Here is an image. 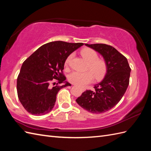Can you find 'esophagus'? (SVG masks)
<instances>
[{"instance_id": "34e87169", "label": "esophagus", "mask_w": 151, "mask_h": 151, "mask_svg": "<svg viewBox=\"0 0 151 151\" xmlns=\"http://www.w3.org/2000/svg\"><path fill=\"white\" fill-rule=\"evenodd\" d=\"M83 91H84V90H83Z\"/></svg>"}]
</instances>
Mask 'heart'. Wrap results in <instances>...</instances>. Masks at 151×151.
Masks as SVG:
<instances>
[{
  "label": "heart",
  "mask_w": 151,
  "mask_h": 151,
  "mask_svg": "<svg viewBox=\"0 0 151 151\" xmlns=\"http://www.w3.org/2000/svg\"><path fill=\"white\" fill-rule=\"evenodd\" d=\"M81 54L86 61L88 63V68L91 70V72L87 71L81 72L75 71L72 72L68 76V80L70 83L80 86H84L85 85L91 83L93 79V76L96 79H99L102 77L106 72V66L105 63L103 60L98 59V55L95 50L93 49L86 48L81 51ZM73 54L71 53L68 56L65 60V66L68 67L70 63L73 58Z\"/></svg>",
  "instance_id": "1"
}]
</instances>
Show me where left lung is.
<instances>
[{"label":"left lung","mask_w":151,"mask_h":151,"mask_svg":"<svg viewBox=\"0 0 151 151\" xmlns=\"http://www.w3.org/2000/svg\"><path fill=\"white\" fill-rule=\"evenodd\" d=\"M96 50L105 59V78L94 85V91L87 90L76 99L83 109L93 114H100L112 109L121 100L129 84L130 68L128 61L112 46L105 44H85Z\"/></svg>","instance_id":"1"}]
</instances>
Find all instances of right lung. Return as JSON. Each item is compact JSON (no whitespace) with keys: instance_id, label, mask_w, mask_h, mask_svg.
Masks as SVG:
<instances>
[{"instance_id":"obj_1","label":"right lung","mask_w":151,"mask_h":151,"mask_svg":"<svg viewBox=\"0 0 151 151\" xmlns=\"http://www.w3.org/2000/svg\"><path fill=\"white\" fill-rule=\"evenodd\" d=\"M83 45L82 42H50L25 60L17 78V90L19 101L26 111L35 116L51 111L58 92L71 86L65 81L63 73L65 60Z\"/></svg>"}]
</instances>
